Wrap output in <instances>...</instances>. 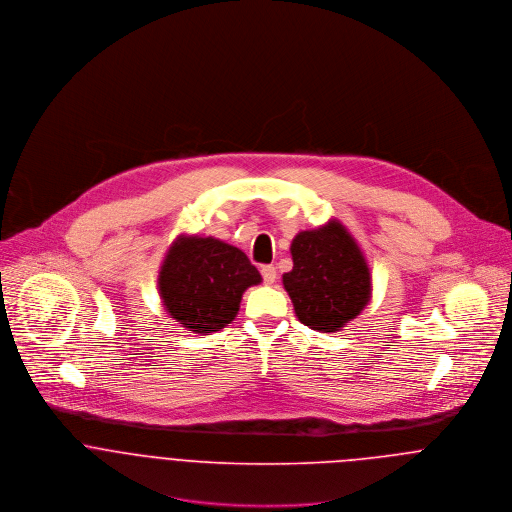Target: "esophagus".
Here are the masks:
<instances>
[{
  "mask_svg": "<svg viewBox=\"0 0 512 512\" xmlns=\"http://www.w3.org/2000/svg\"><path fill=\"white\" fill-rule=\"evenodd\" d=\"M260 272H262V278H264V282L270 286V284H274L276 282V278H278V272H276V268L274 266H262L260 268Z\"/></svg>",
  "mask_w": 512,
  "mask_h": 512,
  "instance_id": "1",
  "label": "esophagus"
}]
</instances>
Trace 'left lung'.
Masks as SVG:
<instances>
[{
  "label": "left lung",
  "mask_w": 512,
  "mask_h": 512,
  "mask_svg": "<svg viewBox=\"0 0 512 512\" xmlns=\"http://www.w3.org/2000/svg\"><path fill=\"white\" fill-rule=\"evenodd\" d=\"M290 252L292 272L282 282L303 325L337 333L361 315L372 297V274L361 246L341 220L297 232Z\"/></svg>",
  "instance_id": "obj_1"
}]
</instances>
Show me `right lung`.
Returning <instances> with one entry per match:
<instances>
[{
    "instance_id": "1",
    "label": "right lung",
    "mask_w": 512,
    "mask_h": 512,
    "mask_svg": "<svg viewBox=\"0 0 512 512\" xmlns=\"http://www.w3.org/2000/svg\"><path fill=\"white\" fill-rule=\"evenodd\" d=\"M262 282L246 254L213 236L179 234L159 268L165 311L187 331L209 335L236 317L242 293Z\"/></svg>"
}]
</instances>
